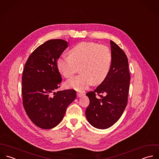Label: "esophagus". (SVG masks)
<instances>
[{
  "mask_svg": "<svg viewBox=\"0 0 159 159\" xmlns=\"http://www.w3.org/2000/svg\"><path fill=\"white\" fill-rule=\"evenodd\" d=\"M76 94H77V97L78 98H80V97L83 96V94L81 93H77Z\"/></svg>",
  "mask_w": 159,
  "mask_h": 159,
  "instance_id": "34e87169",
  "label": "esophagus"
}]
</instances>
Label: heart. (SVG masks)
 <instances>
[{"label":"heart","instance_id":"heart-1","mask_svg":"<svg viewBox=\"0 0 159 159\" xmlns=\"http://www.w3.org/2000/svg\"><path fill=\"white\" fill-rule=\"evenodd\" d=\"M69 55L57 61L58 71L65 78H71L80 66V75L66 83L68 88L83 91L92 83L99 84L107 77L111 66V54L104 45L93 42L80 43L69 51Z\"/></svg>","mask_w":159,"mask_h":159}]
</instances>
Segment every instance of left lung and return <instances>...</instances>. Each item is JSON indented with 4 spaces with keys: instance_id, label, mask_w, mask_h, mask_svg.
Returning <instances> with one entry per match:
<instances>
[{
    "instance_id": "1",
    "label": "left lung",
    "mask_w": 159,
    "mask_h": 159,
    "mask_svg": "<svg viewBox=\"0 0 159 159\" xmlns=\"http://www.w3.org/2000/svg\"><path fill=\"white\" fill-rule=\"evenodd\" d=\"M111 62L106 80L94 91L88 92L89 104L86 110L88 122L98 129H107L121 117L128 102L130 74L124 51L110 41ZM99 97L97 98L96 94ZM104 94V95L102 94Z\"/></svg>"
}]
</instances>
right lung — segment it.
I'll list each match as a JSON object with an SVG mask.
<instances>
[{
	"mask_svg": "<svg viewBox=\"0 0 159 159\" xmlns=\"http://www.w3.org/2000/svg\"><path fill=\"white\" fill-rule=\"evenodd\" d=\"M68 44L60 39L46 41L30 55L24 67L23 107L33 123L42 129H51L58 125L67 107L76 97L73 89L55 92L61 81L57 61Z\"/></svg>",
	"mask_w": 159,
	"mask_h": 159,
	"instance_id": "obj_1",
	"label": "right lung"
}]
</instances>
